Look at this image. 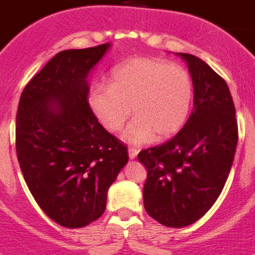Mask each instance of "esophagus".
<instances>
[{
    "label": "esophagus",
    "mask_w": 255,
    "mask_h": 255,
    "mask_svg": "<svg viewBox=\"0 0 255 255\" xmlns=\"http://www.w3.org/2000/svg\"><path fill=\"white\" fill-rule=\"evenodd\" d=\"M138 153H139V150L136 149V148H129V157L131 159H134L135 157H136V155H138Z\"/></svg>",
    "instance_id": "1"
}]
</instances>
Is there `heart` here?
<instances>
[{
	"label": "heart",
	"mask_w": 255,
	"mask_h": 255,
	"mask_svg": "<svg viewBox=\"0 0 255 255\" xmlns=\"http://www.w3.org/2000/svg\"><path fill=\"white\" fill-rule=\"evenodd\" d=\"M193 101V82L184 67L158 58L138 57L117 67L110 87L96 85L89 93L92 111L108 131L121 129L130 114L135 119L124 140L143 144L176 134L185 124Z\"/></svg>",
	"instance_id": "1"
}]
</instances>
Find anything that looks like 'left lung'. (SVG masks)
Listing matches in <instances>:
<instances>
[{
	"mask_svg": "<svg viewBox=\"0 0 255 255\" xmlns=\"http://www.w3.org/2000/svg\"><path fill=\"white\" fill-rule=\"evenodd\" d=\"M177 55L191 74L194 111L172 139L138 154L147 168L144 208L167 227L194 224L215 204L233 166L239 135L226 82L200 58Z\"/></svg>",
	"mask_w": 255,
	"mask_h": 255,
	"instance_id": "obj_1",
	"label": "left lung"
}]
</instances>
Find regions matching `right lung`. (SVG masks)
Listing matches in <instances>:
<instances>
[{
    "label": "right lung",
    "instance_id": "obj_1",
    "mask_svg": "<svg viewBox=\"0 0 255 255\" xmlns=\"http://www.w3.org/2000/svg\"><path fill=\"white\" fill-rule=\"evenodd\" d=\"M110 43L66 49L26 84L16 114L22 176L44 213L79 229L103 215L107 190L129 159L128 147L98 123L87 76Z\"/></svg>",
    "mask_w": 255,
    "mask_h": 255
}]
</instances>
